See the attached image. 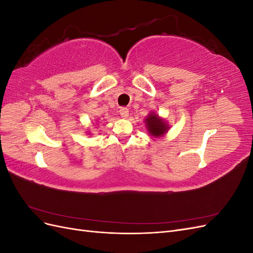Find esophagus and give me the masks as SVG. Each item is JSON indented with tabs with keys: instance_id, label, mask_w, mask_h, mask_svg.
Here are the masks:
<instances>
[{
	"instance_id": "obj_1",
	"label": "esophagus",
	"mask_w": 253,
	"mask_h": 253,
	"mask_svg": "<svg viewBox=\"0 0 253 253\" xmlns=\"http://www.w3.org/2000/svg\"><path fill=\"white\" fill-rule=\"evenodd\" d=\"M122 118H127L128 117V110L126 108H121L119 111Z\"/></svg>"
}]
</instances>
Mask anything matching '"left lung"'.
<instances>
[{
	"mask_svg": "<svg viewBox=\"0 0 253 253\" xmlns=\"http://www.w3.org/2000/svg\"><path fill=\"white\" fill-rule=\"evenodd\" d=\"M144 125L147 127L149 134L154 138H160L164 137L168 131L170 129V126L168 121L160 117L155 112H151L144 119Z\"/></svg>",
	"mask_w": 253,
	"mask_h": 253,
	"instance_id": "8db88e82",
	"label": "left lung"
}]
</instances>
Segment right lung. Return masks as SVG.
Masks as SVG:
<instances>
[{
  "label": "right lung",
  "instance_id": "obj_1",
  "mask_svg": "<svg viewBox=\"0 0 253 253\" xmlns=\"http://www.w3.org/2000/svg\"><path fill=\"white\" fill-rule=\"evenodd\" d=\"M87 133H88V135H89V132H87Z\"/></svg>",
  "mask_w": 253,
  "mask_h": 253
}]
</instances>
